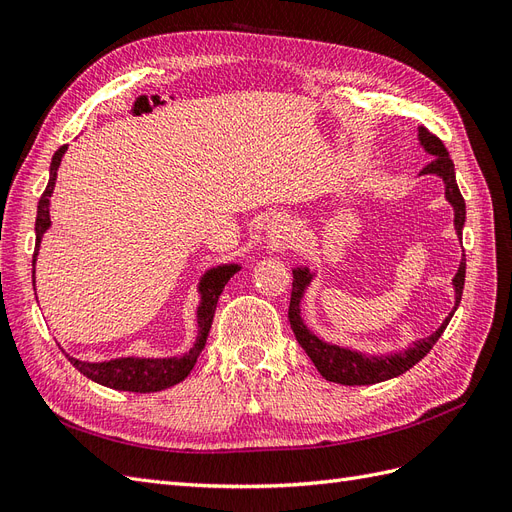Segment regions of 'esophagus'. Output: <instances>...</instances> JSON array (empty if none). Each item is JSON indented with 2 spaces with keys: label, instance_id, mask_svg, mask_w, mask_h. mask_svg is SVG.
Here are the masks:
<instances>
[{
  "label": "esophagus",
  "instance_id": "34e87169",
  "mask_svg": "<svg viewBox=\"0 0 512 512\" xmlns=\"http://www.w3.org/2000/svg\"><path fill=\"white\" fill-rule=\"evenodd\" d=\"M288 239H290L288 224H273L269 228V235H267L269 245H280L282 241H288Z\"/></svg>",
  "mask_w": 512,
  "mask_h": 512
}]
</instances>
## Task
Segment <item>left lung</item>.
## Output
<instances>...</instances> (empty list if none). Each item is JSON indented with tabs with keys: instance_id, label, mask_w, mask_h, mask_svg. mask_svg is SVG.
Segmentation results:
<instances>
[{
	"instance_id": "left-lung-1",
	"label": "left lung",
	"mask_w": 512,
	"mask_h": 512,
	"mask_svg": "<svg viewBox=\"0 0 512 512\" xmlns=\"http://www.w3.org/2000/svg\"><path fill=\"white\" fill-rule=\"evenodd\" d=\"M418 143H421V147L431 156V162L421 170V175H436L444 181V196L455 211V232L461 239L463 224H466V200H463L457 188L453 160L448 158V151L440 138L433 136L427 128H418ZM312 280H314V273L307 267L292 269V294H290L288 320L294 331V337H297V342L307 352L309 359H312V363L316 365V369L320 371V376L324 380L346 384V386L378 384L404 374V371L414 367L433 348V344L438 342L440 335L446 329V324L451 322L453 314L459 307L463 282H466V258H461L459 271L453 277V288H455L453 312L444 318V322L429 337L418 339V342H414L410 348L401 352H391V354H365L359 350H350L344 346L324 342V339H320L318 335L309 331L307 324L301 318V301Z\"/></svg>"
}]
</instances>
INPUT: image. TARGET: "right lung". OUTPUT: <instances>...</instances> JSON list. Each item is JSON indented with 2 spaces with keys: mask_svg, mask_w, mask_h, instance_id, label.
I'll use <instances>...</instances> for the list:
<instances>
[{
  "mask_svg": "<svg viewBox=\"0 0 512 512\" xmlns=\"http://www.w3.org/2000/svg\"><path fill=\"white\" fill-rule=\"evenodd\" d=\"M68 145L59 147L51 160V175L49 183H46V190L40 196L38 203V215H36V252H34V286H36V258H38V247L42 241V235L51 228V194L55 190V179H57V168L64 158ZM237 271H241V265H220L209 269L198 282V294L200 303L196 309V322H198V335L194 346L181 354V356H166V359H145V356H121V359L111 361H100V363H89L74 359V356L66 354L68 361L81 371L83 376L94 380L102 386L115 391H130V393H156L164 391L168 386H175L181 380L188 378L192 367L196 365L198 354L203 352L207 344V335L213 322L215 307H218V299L228 284V280Z\"/></svg>",
  "mask_w": 512,
  "mask_h": 512,
  "instance_id": "1",
  "label": "right lung"
}]
</instances>
